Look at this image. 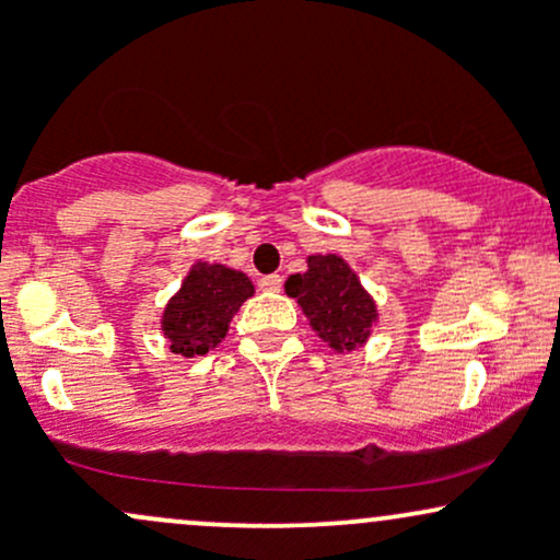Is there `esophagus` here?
I'll return each instance as SVG.
<instances>
[{
  "label": "esophagus",
  "mask_w": 560,
  "mask_h": 560,
  "mask_svg": "<svg viewBox=\"0 0 560 560\" xmlns=\"http://www.w3.org/2000/svg\"><path fill=\"white\" fill-rule=\"evenodd\" d=\"M258 288H261V291H267V293H278L282 288V278H280V275H264V278L258 280Z\"/></svg>",
  "instance_id": "obj_1"
}]
</instances>
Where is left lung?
<instances>
[{
	"label": "left lung",
	"mask_w": 560,
	"mask_h": 560,
	"mask_svg": "<svg viewBox=\"0 0 560 560\" xmlns=\"http://www.w3.org/2000/svg\"><path fill=\"white\" fill-rule=\"evenodd\" d=\"M285 293L302 306L312 330L339 354L365 347L378 323L374 296L336 254L306 256V272L291 275Z\"/></svg>",
	"instance_id": "1"
}]
</instances>
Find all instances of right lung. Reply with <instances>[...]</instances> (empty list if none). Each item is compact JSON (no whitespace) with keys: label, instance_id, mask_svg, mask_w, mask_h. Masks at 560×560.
<instances>
[{"label":"right lung","instance_id":"add662e5","mask_svg":"<svg viewBox=\"0 0 560 560\" xmlns=\"http://www.w3.org/2000/svg\"><path fill=\"white\" fill-rule=\"evenodd\" d=\"M254 282L224 264L195 261L176 293L162 310L160 330L173 354L195 358L221 345L234 312L254 296Z\"/></svg>","mask_w":560,"mask_h":560}]
</instances>
